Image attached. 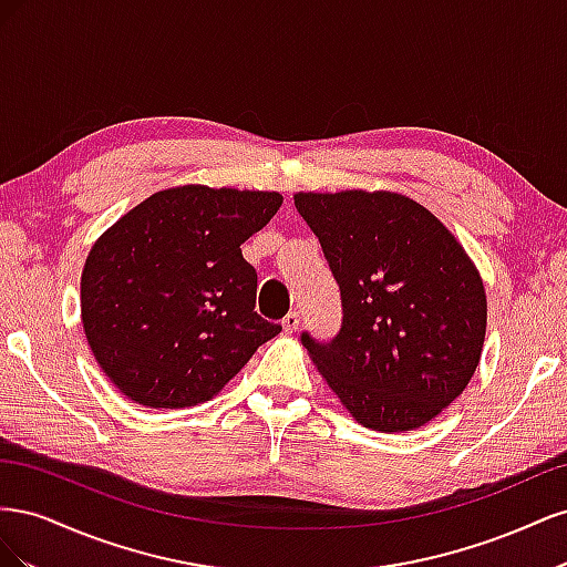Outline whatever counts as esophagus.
I'll return each instance as SVG.
<instances>
[{"label":"esophagus","instance_id":"esophagus-1","mask_svg":"<svg viewBox=\"0 0 567 567\" xmlns=\"http://www.w3.org/2000/svg\"><path fill=\"white\" fill-rule=\"evenodd\" d=\"M281 326H284L286 333H296L298 326H300V315H298V312H288V315L284 317Z\"/></svg>","mask_w":567,"mask_h":567}]
</instances>
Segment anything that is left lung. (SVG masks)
Listing matches in <instances>:
<instances>
[{
  "label": "left lung",
  "mask_w": 567,
  "mask_h": 567,
  "mask_svg": "<svg viewBox=\"0 0 567 567\" xmlns=\"http://www.w3.org/2000/svg\"><path fill=\"white\" fill-rule=\"evenodd\" d=\"M293 200L342 302L338 336L302 333V346L357 423L416 431L466 390L480 364L483 279L454 234L402 194L352 188Z\"/></svg>",
  "instance_id": "left-lung-1"
}]
</instances>
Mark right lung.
<instances>
[{"mask_svg": "<svg viewBox=\"0 0 567 567\" xmlns=\"http://www.w3.org/2000/svg\"><path fill=\"white\" fill-rule=\"evenodd\" d=\"M281 203L277 192L186 184L101 234L82 269V326L125 398L151 409L208 402L281 333L255 312L257 274L241 252Z\"/></svg>", "mask_w": 567, "mask_h": 567, "instance_id": "1", "label": "right lung"}]
</instances>
